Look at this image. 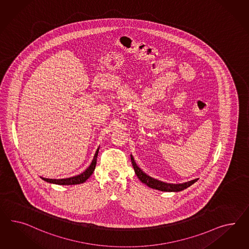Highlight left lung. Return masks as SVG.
<instances>
[{
  "label": "left lung",
  "mask_w": 249,
  "mask_h": 249,
  "mask_svg": "<svg viewBox=\"0 0 249 249\" xmlns=\"http://www.w3.org/2000/svg\"><path fill=\"white\" fill-rule=\"evenodd\" d=\"M130 159H131L132 166L134 168L136 175L142 183H144L149 188L158 189V190H160V191H167V192H178V191H181V190H184L188 187H190L191 185H193L195 182L198 180V178H195L193 180L181 183V184H170V183L160 181V180L155 179L147 175L145 172H143L142 169L137 166L132 156H130Z\"/></svg>",
  "instance_id": "obj_1"
}]
</instances>
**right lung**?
Masks as SVG:
<instances>
[{"label":"right lung","mask_w":249,"mask_h":249,"mask_svg":"<svg viewBox=\"0 0 249 249\" xmlns=\"http://www.w3.org/2000/svg\"><path fill=\"white\" fill-rule=\"evenodd\" d=\"M99 149H97L96 153L94 155V158L92 160V161L90 163L89 167L81 174L71 178H61V179H53V178H41L44 181L49 182V183H53L57 185H77V184H81L83 182L86 181L88 178L92 175L93 171H94L96 164H97V158H98V153H99Z\"/></svg>","instance_id":"obj_1"}]
</instances>
